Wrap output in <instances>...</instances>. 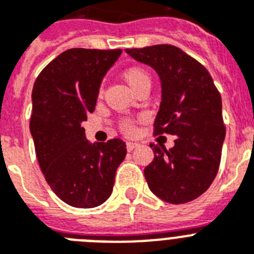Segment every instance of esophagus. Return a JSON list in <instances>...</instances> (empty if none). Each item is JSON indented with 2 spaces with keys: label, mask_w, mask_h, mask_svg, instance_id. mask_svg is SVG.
Segmentation results:
<instances>
[{
  "label": "esophagus",
  "mask_w": 254,
  "mask_h": 254,
  "mask_svg": "<svg viewBox=\"0 0 254 254\" xmlns=\"http://www.w3.org/2000/svg\"><path fill=\"white\" fill-rule=\"evenodd\" d=\"M138 146H140V143L134 142V141H128V142H127V150H128V151H132V150H134Z\"/></svg>",
  "instance_id": "1"
}]
</instances>
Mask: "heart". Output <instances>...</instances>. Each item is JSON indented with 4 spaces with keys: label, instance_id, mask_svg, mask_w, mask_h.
Masks as SVG:
<instances>
[{
    "label": "heart",
    "instance_id": "heart-1",
    "mask_svg": "<svg viewBox=\"0 0 254 254\" xmlns=\"http://www.w3.org/2000/svg\"><path fill=\"white\" fill-rule=\"evenodd\" d=\"M125 78H126V81L129 84V86L133 89L136 85L140 84V82L143 81V80H149V76H147V73L145 72L143 69L138 68V67H131V68H128L125 72ZM125 131L127 132L132 131V126L126 125Z\"/></svg>",
    "mask_w": 254,
    "mask_h": 254
}]
</instances>
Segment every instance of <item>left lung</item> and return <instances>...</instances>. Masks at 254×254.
Here are the masks:
<instances>
[{"instance_id":"1","label":"left lung","mask_w":254,"mask_h":254,"mask_svg":"<svg viewBox=\"0 0 254 254\" xmlns=\"http://www.w3.org/2000/svg\"><path fill=\"white\" fill-rule=\"evenodd\" d=\"M159 76L161 99L155 134H176L174 146L151 145L154 160L143 174L155 196L179 205L207 190L217 174L225 140L223 103L202 64L169 44L126 49Z\"/></svg>"}]
</instances>
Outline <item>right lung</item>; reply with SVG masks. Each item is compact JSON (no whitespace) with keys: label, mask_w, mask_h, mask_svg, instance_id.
Listing matches in <instances>:
<instances>
[{"label":"right lung","mask_w":254,"mask_h":254,"mask_svg":"<svg viewBox=\"0 0 254 254\" xmlns=\"http://www.w3.org/2000/svg\"><path fill=\"white\" fill-rule=\"evenodd\" d=\"M122 49L72 48L39 73L33 86L30 133L52 190L67 205L91 208L112 194L125 141L90 142L81 123L94 112L103 77Z\"/></svg>","instance_id":"right-lung-1"}]
</instances>
